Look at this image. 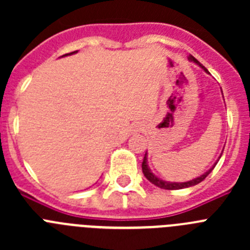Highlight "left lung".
<instances>
[{
  "instance_id": "1",
  "label": "left lung",
  "mask_w": 250,
  "mask_h": 250,
  "mask_svg": "<svg viewBox=\"0 0 250 250\" xmlns=\"http://www.w3.org/2000/svg\"><path fill=\"white\" fill-rule=\"evenodd\" d=\"M189 59H190L191 61H194V62H195V63H198V65H199V66H202L199 63V61H198V60H196L195 57L190 56V57H189ZM202 67L204 68L205 71L208 72V70L204 67V66H202ZM146 161H147L146 152H145L144 160H143V165H141V167H143V173H144L145 178H146L150 183H152V184L156 185V187L161 188V189H165V190H178V189H184V188H189V187H193V185L199 184L200 182H203V180H204V179L207 178V176L211 173V170H213L214 167H215V165H216V164L214 165V167H211V169L208 170L207 173L203 174V175L199 176V178L193 179V180H189V182H187V183H167V182H164V180H161V179L156 178V176L154 175V174H152L151 171H150V169H149V167H147V163H146Z\"/></svg>"
}]
</instances>
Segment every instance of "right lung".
<instances>
[{"mask_svg":"<svg viewBox=\"0 0 250 250\" xmlns=\"http://www.w3.org/2000/svg\"><path fill=\"white\" fill-rule=\"evenodd\" d=\"M74 52H75V51H74ZM74 52H71V54H74ZM71 54H70V55H71ZM66 55H68V54H66ZM63 56H65V55H63Z\"/></svg>","mask_w":250,"mask_h":250,"instance_id":"1","label":"right lung"}]
</instances>
